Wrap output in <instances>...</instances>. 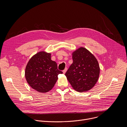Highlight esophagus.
<instances>
[{
    "label": "esophagus",
    "instance_id": "1",
    "mask_svg": "<svg viewBox=\"0 0 127 127\" xmlns=\"http://www.w3.org/2000/svg\"><path fill=\"white\" fill-rule=\"evenodd\" d=\"M67 71V67H66L65 68V69L63 71V73L64 74H65V73H66V71Z\"/></svg>",
    "mask_w": 127,
    "mask_h": 127
}]
</instances>
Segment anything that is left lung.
<instances>
[{
    "label": "left lung",
    "mask_w": 127,
    "mask_h": 127,
    "mask_svg": "<svg viewBox=\"0 0 127 127\" xmlns=\"http://www.w3.org/2000/svg\"><path fill=\"white\" fill-rule=\"evenodd\" d=\"M72 63L65 76L72 88L79 92L91 89L97 82L100 73L98 62L93 54L84 47L72 53Z\"/></svg>",
    "instance_id": "obj_1"
}]
</instances>
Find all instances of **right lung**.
I'll return each instance as SVG.
<instances>
[{
	"label": "right lung",
	"mask_w": 127,
	"mask_h": 127,
	"mask_svg": "<svg viewBox=\"0 0 127 127\" xmlns=\"http://www.w3.org/2000/svg\"><path fill=\"white\" fill-rule=\"evenodd\" d=\"M51 54L41 51L29 61L25 69V77L30 86L41 93H47L55 84L59 74L56 62L51 60Z\"/></svg>",
	"instance_id": "obj_1"
}]
</instances>
